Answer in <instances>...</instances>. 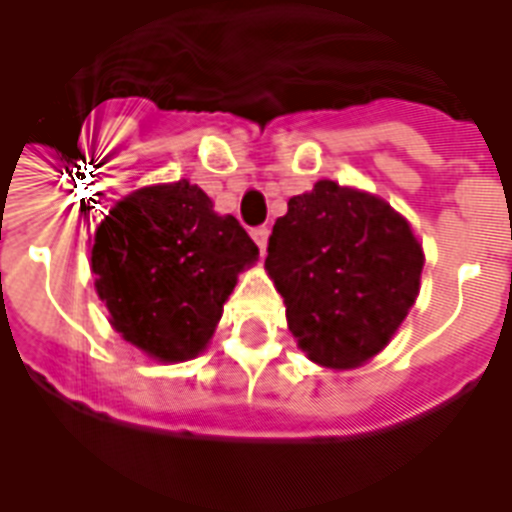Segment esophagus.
<instances>
[{
    "label": "esophagus",
    "mask_w": 512,
    "mask_h": 512,
    "mask_svg": "<svg viewBox=\"0 0 512 512\" xmlns=\"http://www.w3.org/2000/svg\"><path fill=\"white\" fill-rule=\"evenodd\" d=\"M252 239H255V244L260 247V252H265V244H268V228H265V225L252 228Z\"/></svg>",
    "instance_id": "esophagus-1"
}]
</instances>
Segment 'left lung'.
<instances>
[{
  "mask_svg": "<svg viewBox=\"0 0 512 512\" xmlns=\"http://www.w3.org/2000/svg\"><path fill=\"white\" fill-rule=\"evenodd\" d=\"M287 207L265 268L284 297L289 332L316 364H364L417 300L420 241L390 204L335 180H319Z\"/></svg>",
  "mask_w": 512,
  "mask_h": 512,
  "instance_id": "obj_1",
  "label": "left lung"
}]
</instances>
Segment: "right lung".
<instances>
[{
	"instance_id": "1",
	"label": "right lung",
	"mask_w": 512,
	"mask_h": 512,
	"mask_svg": "<svg viewBox=\"0 0 512 512\" xmlns=\"http://www.w3.org/2000/svg\"><path fill=\"white\" fill-rule=\"evenodd\" d=\"M257 244L188 180L151 185L116 204L95 231V289L119 335L159 361L207 348L223 303Z\"/></svg>"
}]
</instances>
